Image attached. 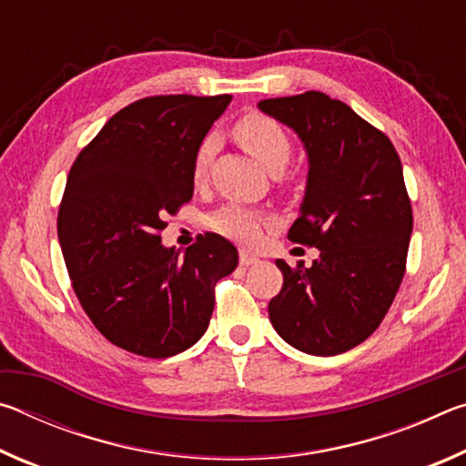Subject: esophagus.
I'll use <instances>...</instances> for the list:
<instances>
[{
  "mask_svg": "<svg viewBox=\"0 0 466 466\" xmlns=\"http://www.w3.org/2000/svg\"><path fill=\"white\" fill-rule=\"evenodd\" d=\"M261 261V258H258L255 252H250V250H240V265L242 267H248V265H255V263H258Z\"/></svg>",
  "mask_w": 466,
  "mask_h": 466,
  "instance_id": "esophagus-1",
  "label": "esophagus"
}]
</instances>
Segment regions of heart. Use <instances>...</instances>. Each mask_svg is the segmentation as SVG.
Here are the masks:
<instances>
[{
	"label": "heart",
	"instance_id": "obj_1",
	"mask_svg": "<svg viewBox=\"0 0 466 466\" xmlns=\"http://www.w3.org/2000/svg\"><path fill=\"white\" fill-rule=\"evenodd\" d=\"M234 137L242 149L255 157L271 175H281L291 156V139L278 121L263 113H248L234 125ZM216 152V137L203 139L193 160V177L201 180L208 172L211 156ZM209 226L216 232L230 236L234 240L250 242L261 230V218L257 211L240 205H226L209 218Z\"/></svg>",
	"mask_w": 466,
	"mask_h": 466
}]
</instances>
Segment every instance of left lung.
<instances>
[{"mask_svg":"<svg viewBox=\"0 0 466 466\" xmlns=\"http://www.w3.org/2000/svg\"><path fill=\"white\" fill-rule=\"evenodd\" d=\"M258 110L286 125L309 157L291 242L320 250L312 267L278 258L283 288L269 320L310 356H339L374 333L403 281L411 201L390 139L322 92L267 98Z\"/></svg>","mask_w":466,"mask_h":466,"instance_id":"obj_1","label":"left lung"}]
</instances>
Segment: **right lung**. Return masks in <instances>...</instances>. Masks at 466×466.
<instances>
[{"label": "right lung", "instance_id": "add662e5", "mask_svg": "<svg viewBox=\"0 0 466 466\" xmlns=\"http://www.w3.org/2000/svg\"><path fill=\"white\" fill-rule=\"evenodd\" d=\"M222 96H152L110 116L69 170L57 234L82 309L102 335L144 358H170L203 337L216 283L238 265L219 234L187 252L164 247V218L191 201L193 160Z\"/></svg>", "mask_w": 466, "mask_h": 466}]
</instances>
